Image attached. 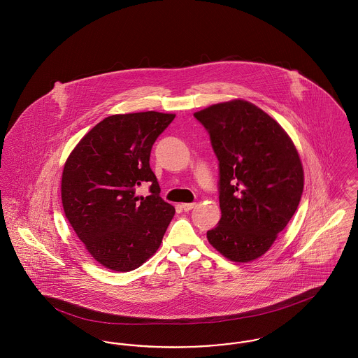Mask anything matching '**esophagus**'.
<instances>
[{"label": "esophagus", "mask_w": 358, "mask_h": 358, "mask_svg": "<svg viewBox=\"0 0 358 358\" xmlns=\"http://www.w3.org/2000/svg\"><path fill=\"white\" fill-rule=\"evenodd\" d=\"M181 207H182L184 211H191L196 207V203H184Z\"/></svg>", "instance_id": "esophagus-1"}]
</instances>
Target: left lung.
I'll return each mask as SVG.
<instances>
[{"instance_id": "obj_1", "label": "left lung", "mask_w": 358, "mask_h": 358, "mask_svg": "<svg viewBox=\"0 0 358 358\" xmlns=\"http://www.w3.org/2000/svg\"><path fill=\"white\" fill-rule=\"evenodd\" d=\"M220 162L218 226L208 243L231 262L264 255L294 215L303 189L300 155L283 128L236 99L196 111Z\"/></svg>"}]
</instances>
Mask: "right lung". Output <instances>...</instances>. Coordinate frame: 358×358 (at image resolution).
<instances>
[{
  "instance_id": "1",
  "label": "right lung",
  "mask_w": 358,
  "mask_h": 358,
  "mask_svg": "<svg viewBox=\"0 0 358 358\" xmlns=\"http://www.w3.org/2000/svg\"><path fill=\"white\" fill-rule=\"evenodd\" d=\"M176 114H114L96 124L68 157L61 180L66 220L103 267L127 273L161 245L174 207L159 196L150 167L152 144ZM150 184L147 198L137 187Z\"/></svg>"
}]
</instances>
